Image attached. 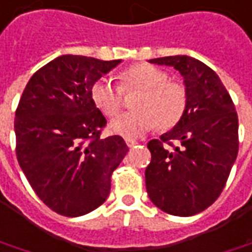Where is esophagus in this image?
I'll return each mask as SVG.
<instances>
[{
  "label": "esophagus",
  "mask_w": 252,
  "mask_h": 252,
  "mask_svg": "<svg viewBox=\"0 0 252 252\" xmlns=\"http://www.w3.org/2000/svg\"><path fill=\"white\" fill-rule=\"evenodd\" d=\"M126 143L128 148H133V146H136V145H138V142L133 139H126Z\"/></svg>",
  "instance_id": "esophagus-1"
}]
</instances>
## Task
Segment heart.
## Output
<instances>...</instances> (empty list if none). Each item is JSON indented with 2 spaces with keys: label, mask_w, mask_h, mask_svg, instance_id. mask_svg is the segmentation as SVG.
Wrapping results in <instances>:
<instances>
[{
  "label": "heart",
  "mask_w": 252,
  "mask_h": 252,
  "mask_svg": "<svg viewBox=\"0 0 252 252\" xmlns=\"http://www.w3.org/2000/svg\"><path fill=\"white\" fill-rule=\"evenodd\" d=\"M138 91L133 99V112L114 119L110 128L126 138H139L157 128L169 131L181 123L188 109V90L184 84L169 80L168 73L155 64L138 63L124 70L120 76V87L99 78L91 87L92 102L107 117L119 114L123 104V92Z\"/></svg>",
  "instance_id": "b5f03b06"
}]
</instances>
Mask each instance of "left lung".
I'll use <instances>...</instances> for the list:
<instances>
[{
    "mask_svg": "<svg viewBox=\"0 0 252 252\" xmlns=\"http://www.w3.org/2000/svg\"><path fill=\"white\" fill-rule=\"evenodd\" d=\"M150 63L176 68L185 78L184 119L148 143L146 189L152 203L176 217L204 211L220 197L239 152V119L217 73L190 56H165Z\"/></svg>",
    "mask_w": 252,
    "mask_h": 252,
    "instance_id": "1",
    "label": "left lung"
}]
</instances>
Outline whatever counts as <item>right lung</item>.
<instances>
[{
    "label": "right lung",
    "instance_id": "obj_1",
    "mask_svg": "<svg viewBox=\"0 0 252 252\" xmlns=\"http://www.w3.org/2000/svg\"><path fill=\"white\" fill-rule=\"evenodd\" d=\"M120 62L59 56L32 74L19 100V165L56 214L80 217L103 204L128 152L119 135L100 138L107 121L91 97L92 84Z\"/></svg>",
    "mask_w": 252,
    "mask_h": 252
}]
</instances>
